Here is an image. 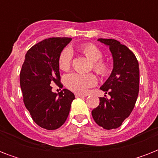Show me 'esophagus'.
Segmentation results:
<instances>
[{
    "mask_svg": "<svg viewBox=\"0 0 158 158\" xmlns=\"http://www.w3.org/2000/svg\"><path fill=\"white\" fill-rule=\"evenodd\" d=\"M75 97H76V98H84V97H85V96H84V94H75Z\"/></svg>",
    "mask_w": 158,
    "mask_h": 158,
    "instance_id": "esophagus-1",
    "label": "esophagus"
}]
</instances>
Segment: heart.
I'll use <instances>...</instances> for the list:
<instances>
[{
  "instance_id": "obj_1",
  "label": "heart",
  "mask_w": 158,
  "mask_h": 158,
  "mask_svg": "<svg viewBox=\"0 0 158 158\" xmlns=\"http://www.w3.org/2000/svg\"><path fill=\"white\" fill-rule=\"evenodd\" d=\"M82 53L93 62V68L97 74L102 77L107 76L110 74V68L107 62L102 60V52L96 45L93 43H86L80 47ZM72 52L69 49H64L60 52L58 58V65L61 70L66 71L71 64ZM64 84L68 89L77 93H84L90 87L95 85L96 77L92 74H78L70 73L65 75Z\"/></svg>"
}]
</instances>
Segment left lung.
<instances>
[{"mask_svg":"<svg viewBox=\"0 0 158 158\" xmlns=\"http://www.w3.org/2000/svg\"><path fill=\"white\" fill-rule=\"evenodd\" d=\"M98 41L109 47L113 69L100 88L110 98H100V103L92 110V115L99 126L112 130L120 127L135 107L139 89V62L135 54L117 40L98 38Z\"/></svg>","mask_w":158,"mask_h":158,"instance_id":"obj_1","label":"left lung"}]
</instances>
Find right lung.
<instances>
[{
    "mask_svg": "<svg viewBox=\"0 0 158 158\" xmlns=\"http://www.w3.org/2000/svg\"><path fill=\"white\" fill-rule=\"evenodd\" d=\"M70 38H50L33 46L25 55L19 81L23 103L33 121L46 130H56L69 115L74 94L64 89L57 94L53 83L60 84L58 58Z\"/></svg>",
    "mask_w": 158,
    "mask_h": 158,
    "instance_id": "obj_1",
    "label": "right lung"
}]
</instances>
